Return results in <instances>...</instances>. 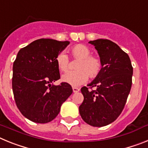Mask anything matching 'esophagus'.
I'll return each instance as SVG.
<instances>
[{
    "label": "esophagus",
    "mask_w": 148,
    "mask_h": 148,
    "mask_svg": "<svg viewBox=\"0 0 148 148\" xmlns=\"http://www.w3.org/2000/svg\"><path fill=\"white\" fill-rule=\"evenodd\" d=\"M73 92H78L79 90H80V89L78 88V87H73Z\"/></svg>",
    "instance_id": "obj_1"
}]
</instances>
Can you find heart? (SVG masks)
<instances>
[{"mask_svg":"<svg viewBox=\"0 0 148 148\" xmlns=\"http://www.w3.org/2000/svg\"><path fill=\"white\" fill-rule=\"evenodd\" d=\"M73 59L79 60L76 65L77 70L68 72L62 76V80L73 86H78L84 84L88 77L94 79L100 74L102 69V61L99 56L91 55L88 47L79 44L73 46L70 49ZM56 62L61 72H66L70 68V59L65 53H58Z\"/></svg>","mask_w":148,"mask_h":148,"instance_id":"b5f03b06","label":"heart"}]
</instances>
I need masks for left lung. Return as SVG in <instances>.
<instances>
[{
  "label": "left lung",
  "instance_id": "left-lung-1",
  "mask_svg": "<svg viewBox=\"0 0 148 148\" xmlns=\"http://www.w3.org/2000/svg\"><path fill=\"white\" fill-rule=\"evenodd\" d=\"M89 43L97 49L102 69L87 87L81 89L84 101L79 113L88 125L103 127L113 122L125 108L132 86L133 66L128 55L113 41L97 39Z\"/></svg>",
  "mask_w": 148,
  "mask_h": 148
}]
</instances>
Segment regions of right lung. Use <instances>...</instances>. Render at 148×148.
Segmentation results:
<instances>
[{
	"instance_id": "1",
	"label": "right lung",
	"mask_w": 148,
	"mask_h": 148,
	"mask_svg": "<svg viewBox=\"0 0 148 148\" xmlns=\"http://www.w3.org/2000/svg\"><path fill=\"white\" fill-rule=\"evenodd\" d=\"M70 44L40 38L21 48L13 63L12 90L15 104L23 116L40 124L53 121L61 106L73 93L70 84L61 82L56 56Z\"/></svg>"
}]
</instances>
